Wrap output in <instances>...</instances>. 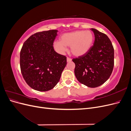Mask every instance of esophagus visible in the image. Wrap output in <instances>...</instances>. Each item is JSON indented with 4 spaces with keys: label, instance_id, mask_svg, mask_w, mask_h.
Returning <instances> with one entry per match:
<instances>
[{
    "label": "esophagus",
    "instance_id": "esophagus-1",
    "mask_svg": "<svg viewBox=\"0 0 131 131\" xmlns=\"http://www.w3.org/2000/svg\"><path fill=\"white\" fill-rule=\"evenodd\" d=\"M67 62H71V61H72V59L70 58L69 57H67Z\"/></svg>",
    "mask_w": 131,
    "mask_h": 131
}]
</instances>
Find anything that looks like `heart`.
I'll return each mask as SVG.
<instances>
[{"label": "heart", "mask_w": 131, "mask_h": 131, "mask_svg": "<svg viewBox=\"0 0 131 131\" xmlns=\"http://www.w3.org/2000/svg\"><path fill=\"white\" fill-rule=\"evenodd\" d=\"M94 35L90 30H77L65 33L61 37V41L54 42V47L61 52H64L67 47L75 56H81L90 49L93 41Z\"/></svg>", "instance_id": "1"}]
</instances>
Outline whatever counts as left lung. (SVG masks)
I'll return each instance as SVG.
<instances>
[{
	"label": "left lung",
	"instance_id": "1",
	"mask_svg": "<svg viewBox=\"0 0 131 131\" xmlns=\"http://www.w3.org/2000/svg\"><path fill=\"white\" fill-rule=\"evenodd\" d=\"M94 34L93 45L86 54L72 59L77 80L89 88H97L109 78L114 65V50L108 37L91 28Z\"/></svg>",
	"mask_w": 131,
	"mask_h": 131
}]
</instances>
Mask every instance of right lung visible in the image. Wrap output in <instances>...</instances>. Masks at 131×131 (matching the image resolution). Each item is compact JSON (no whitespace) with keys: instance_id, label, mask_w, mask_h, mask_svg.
<instances>
[{"instance_id":"add662e5","label":"right lung","mask_w":131,"mask_h":131,"mask_svg":"<svg viewBox=\"0 0 131 131\" xmlns=\"http://www.w3.org/2000/svg\"><path fill=\"white\" fill-rule=\"evenodd\" d=\"M57 30L35 33L25 41L20 52V68L23 79L39 91L52 89L59 82L67 64V57L57 53L53 42Z\"/></svg>"}]
</instances>
